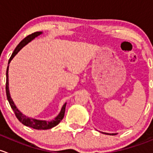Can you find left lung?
Here are the masks:
<instances>
[{"label":"left lung","instance_id":"left-lung-1","mask_svg":"<svg viewBox=\"0 0 153 153\" xmlns=\"http://www.w3.org/2000/svg\"><path fill=\"white\" fill-rule=\"evenodd\" d=\"M105 133V134H107V135H116L117 133Z\"/></svg>","mask_w":153,"mask_h":153}]
</instances>
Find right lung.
<instances>
[{"label":"right lung","instance_id":"1","mask_svg":"<svg viewBox=\"0 0 153 153\" xmlns=\"http://www.w3.org/2000/svg\"><path fill=\"white\" fill-rule=\"evenodd\" d=\"M42 31H36V32L32 33L31 34H29L27 37H25L20 43L17 45V47L15 48V49L14 50L13 53H12V56L9 58V62L8 64L10 63L11 60L13 59L14 56L19 52V51H20L22 48L23 46L26 45V44L29 43V42H31V40H34L35 37H37V36H39L40 34H42ZM8 71H9V65L7 66V69H6V97H7V100L9 101V105H10L11 108L13 110V111L15 112V114L16 116V117L18 118V119L21 122L22 124H24V125L27 126V127H31V128L36 129V130H48V129H51L52 127H55V126L57 125L59 122L62 121V119H63L64 115H65V106L66 103H65L62 106V109H61L60 112L58 114V116L54 118V119L52 121H48L45 120H37L35 119H31V118L26 117V116L23 115L19 110L18 109L16 106H15V103H14L13 100L11 98L10 94H9V75H8Z\"/></svg>","mask_w":153,"mask_h":153}]
</instances>
